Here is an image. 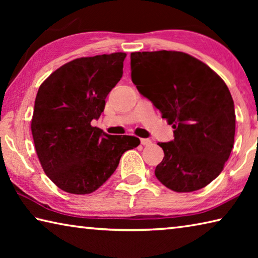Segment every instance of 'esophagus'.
Instances as JSON below:
<instances>
[{"mask_svg": "<svg viewBox=\"0 0 258 258\" xmlns=\"http://www.w3.org/2000/svg\"><path fill=\"white\" fill-rule=\"evenodd\" d=\"M151 140H149V139H141V145L142 146H146V147H148V146H151Z\"/></svg>", "mask_w": 258, "mask_h": 258, "instance_id": "esophagus-1", "label": "esophagus"}]
</instances>
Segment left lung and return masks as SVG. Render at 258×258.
<instances>
[{
	"label": "left lung",
	"instance_id": "obj_1",
	"mask_svg": "<svg viewBox=\"0 0 258 258\" xmlns=\"http://www.w3.org/2000/svg\"><path fill=\"white\" fill-rule=\"evenodd\" d=\"M131 71L139 92L174 128L173 141L158 143L165 156L156 177L176 192L209 184L223 171L234 143V103L224 81L177 51L133 52Z\"/></svg>",
	"mask_w": 258,
	"mask_h": 258
}]
</instances>
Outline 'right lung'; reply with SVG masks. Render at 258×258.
Returning <instances> with one entry per match:
<instances>
[{
	"label": "right lung",
	"instance_id": "add662e5",
	"mask_svg": "<svg viewBox=\"0 0 258 258\" xmlns=\"http://www.w3.org/2000/svg\"><path fill=\"white\" fill-rule=\"evenodd\" d=\"M124 52L78 58L42 83L35 99L32 134L43 169L61 190L87 195L99 189L125 151L140 145L130 135L93 127L106 98L123 76Z\"/></svg>",
	"mask_w": 258,
	"mask_h": 258
}]
</instances>
